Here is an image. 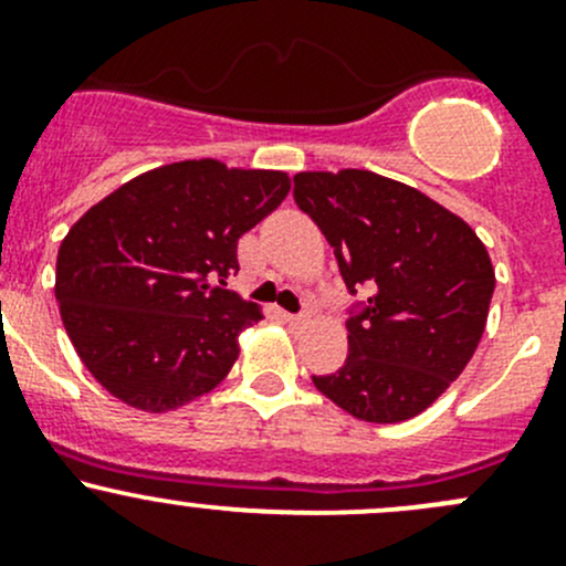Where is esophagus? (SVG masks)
Segmentation results:
<instances>
[{
	"label": "esophagus",
	"mask_w": 566,
	"mask_h": 566,
	"mask_svg": "<svg viewBox=\"0 0 566 566\" xmlns=\"http://www.w3.org/2000/svg\"><path fill=\"white\" fill-rule=\"evenodd\" d=\"M283 322H289L291 327H300V324L305 322V318H302V316H294V313H285V311H283Z\"/></svg>",
	"instance_id": "obj_1"
}]
</instances>
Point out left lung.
Listing matches in <instances>:
<instances>
[{
    "instance_id": "obj_1",
    "label": "left lung",
    "mask_w": 566,
    "mask_h": 566,
    "mask_svg": "<svg viewBox=\"0 0 566 566\" xmlns=\"http://www.w3.org/2000/svg\"><path fill=\"white\" fill-rule=\"evenodd\" d=\"M294 200L333 248L346 289L371 291L346 322V363L313 385L360 421L416 418L484 335L495 291L484 242L438 200L371 170L296 172Z\"/></svg>"
}]
</instances>
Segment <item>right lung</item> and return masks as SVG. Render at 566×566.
I'll list each match as a JSON object with an SVG mask.
<instances>
[{
  "instance_id": "1",
  "label": "right lung",
  "mask_w": 566,
  "mask_h": 566,
  "mask_svg": "<svg viewBox=\"0 0 566 566\" xmlns=\"http://www.w3.org/2000/svg\"><path fill=\"white\" fill-rule=\"evenodd\" d=\"M289 172L184 159L132 178L71 226L54 296L95 382L143 412H170L214 390L239 335L264 311L220 289L237 244L283 203Z\"/></svg>"
}]
</instances>
